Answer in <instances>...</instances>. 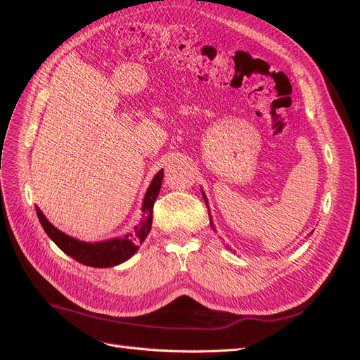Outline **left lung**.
I'll list each match as a JSON object with an SVG mask.
<instances>
[{
  "label": "left lung",
  "mask_w": 360,
  "mask_h": 360,
  "mask_svg": "<svg viewBox=\"0 0 360 360\" xmlns=\"http://www.w3.org/2000/svg\"><path fill=\"white\" fill-rule=\"evenodd\" d=\"M202 197H204V193H202ZM204 201H205V205H207L205 197H204ZM207 209H209V205H207ZM209 216H210V213H209ZM210 226H212V230H214V225H213V222H212V217H210Z\"/></svg>",
  "instance_id": "8db88e82"
}]
</instances>
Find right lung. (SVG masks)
Returning <instances> with one entry per match:
<instances>
[{
    "mask_svg": "<svg viewBox=\"0 0 360 360\" xmlns=\"http://www.w3.org/2000/svg\"><path fill=\"white\" fill-rule=\"evenodd\" d=\"M162 179L163 171H159L146 192L143 202V221L135 226V233L126 234L123 238H112V240L99 243L79 242L76 240V238L57 230V228L46 219L45 214L40 212L39 207H36V212L43 230L46 231L51 240L56 243L63 252H66L69 257L79 261V263L85 266L112 267L120 263H124L126 259H129L136 252L139 248L138 243H143L146 240L147 234L151 230V222H153V205L162 186Z\"/></svg>",
    "mask_w": 360,
    "mask_h": 360,
    "instance_id": "right-lung-1",
    "label": "right lung"
}]
</instances>
